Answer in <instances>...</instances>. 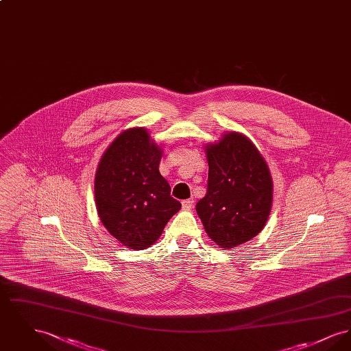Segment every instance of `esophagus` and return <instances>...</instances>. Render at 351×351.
Segmentation results:
<instances>
[{
	"instance_id": "esophagus-1",
	"label": "esophagus",
	"mask_w": 351,
	"mask_h": 351,
	"mask_svg": "<svg viewBox=\"0 0 351 351\" xmlns=\"http://www.w3.org/2000/svg\"><path fill=\"white\" fill-rule=\"evenodd\" d=\"M182 206H183L184 210H191L193 208V200H184L182 202Z\"/></svg>"
}]
</instances>
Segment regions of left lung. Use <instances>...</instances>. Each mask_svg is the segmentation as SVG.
<instances>
[{"label":"left lung","instance_id":"8db88e82","mask_svg":"<svg viewBox=\"0 0 351 351\" xmlns=\"http://www.w3.org/2000/svg\"><path fill=\"white\" fill-rule=\"evenodd\" d=\"M208 192L196 212L208 237L234 249L262 232L272 206L274 184L267 162L250 139L228 132L205 146Z\"/></svg>","mask_w":351,"mask_h":351}]
</instances>
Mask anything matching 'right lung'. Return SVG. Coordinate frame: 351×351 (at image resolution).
<instances>
[{
    "label": "right lung",
    "instance_id": "add662e5",
    "mask_svg": "<svg viewBox=\"0 0 351 351\" xmlns=\"http://www.w3.org/2000/svg\"><path fill=\"white\" fill-rule=\"evenodd\" d=\"M162 145L145 128L118 134L101 156L95 202L105 229L132 250L154 245L182 204L159 172Z\"/></svg>",
    "mask_w": 351,
    "mask_h": 351
}]
</instances>
